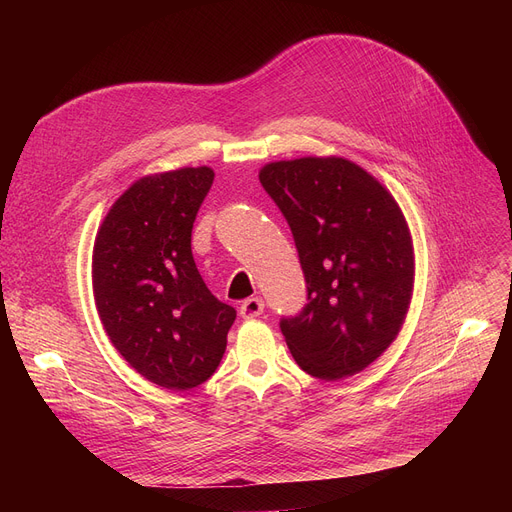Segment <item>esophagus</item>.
I'll return each instance as SVG.
<instances>
[{
  "label": "esophagus",
  "instance_id": "34e87169",
  "mask_svg": "<svg viewBox=\"0 0 512 512\" xmlns=\"http://www.w3.org/2000/svg\"><path fill=\"white\" fill-rule=\"evenodd\" d=\"M263 309H265V301L261 297H251L240 305V315L245 319H253V317H259Z\"/></svg>",
  "mask_w": 512,
  "mask_h": 512
}]
</instances>
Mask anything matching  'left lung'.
Returning <instances> with one entry per match:
<instances>
[{
	"instance_id": "obj_1",
	"label": "left lung",
	"mask_w": 512,
	"mask_h": 512,
	"mask_svg": "<svg viewBox=\"0 0 512 512\" xmlns=\"http://www.w3.org/2000/svg\"><path fill=\"white\" fill-rule=\"evenodd\" d=\"M290 226L307 305L280 319L294 361L334 382L363 371L396 338L413 292V245L400 207L342 157H301L259 172Z\"/></svg>"
}]
</instances>
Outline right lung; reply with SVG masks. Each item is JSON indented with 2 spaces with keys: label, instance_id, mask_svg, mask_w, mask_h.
Instances as JSON below:
<instances>
[{
  "label": "right lung",
  "instance_id": "add662e5",
  "mask_svg": "<svg viewBox=\"0 0 512 512\" xmlns=\"http://www.w3.org/2000/svg\"><path fill=\"white\" fill-rule=\"evenodd\" d=\"M211 184L205 166L145 176L112 205L95 238L101 324L130 367L168 390L211 378L236 319L205 286L191 249Z\"/></svg>",
  "mask_w": 512,
  "mask_h": 512
}]
</instances>
